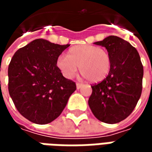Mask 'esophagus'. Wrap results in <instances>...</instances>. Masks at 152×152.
<instances>
[{"label": "esophagus", "instance_id": "1", "mask_svg": "<svg viewBox=\"0 0 152 152\" xmlns=\"http://www.w3.org/2000/svg\"><path fill=\"white\" fill-rule=\"evenodd\" d=\"M82 84L81 83H76V89H80L81 87H82Z\"/></svg>", "mask_w": 152, "mask_h": 152}]
</instances>
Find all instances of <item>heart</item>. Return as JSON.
I'll return each mask as SVG.
<instances>
[{
  "mask_svg": "<svg viewBox=\"0 0 152 152\" xmlns=\"http://www.w3.org/2000/svg\"><path fill=\"white\" fill-rule=\"evenodd\" d=\"M56 65L66 78L71 79L80 71L93 83L107 77L112 67V58L107 50L91 45H78L70 48L67 55H60Z\"/></svg>",
  "mask_w": 152,
  "mask_h": 152,
  "instance_id": "obj_1",
  "label": "heart"
}]
</instances>
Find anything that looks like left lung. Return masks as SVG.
Wrapping results in <instances>:
<instances>
[{
	"instance_id": "8db88e82",
	"label": "left lung",
	"mask_w": 152,
	"mask_h": 152,
	"mask_svg": "<svg viewBox=\"0 0 152 152\" xmlns=\"http://www.w3.org/2000/svg\"><path fill=\"white\" fill-rule=\"evenodd\" d=\"M94 44L108 50L112 67L104 80L91 86L88 103L98 120L116 124L131 114L140 99L143 66L137 50L121 38L110 36Z\"/></svg>"
}]
</instances>
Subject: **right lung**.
I'll use <instances>...</instances> for the list:
<instances>
[{
    "label": "right lung",
    "instance_id": "right-lung-1",
    "mask_svg": "<svg viewBox=\"0 0 152 152\" xmlns=\"http://www.w3.org/2000/svg\"><path fill=\"white\" fill-rule=\"evenodd\" d=\"M68 46L37 39L17 50L10 63V95L19 113L35 124H48L58 117L76 89L56 65Z\"/></svg>",
    "mask_w": 152,
    "mask_h": 152
}]
</instances>
